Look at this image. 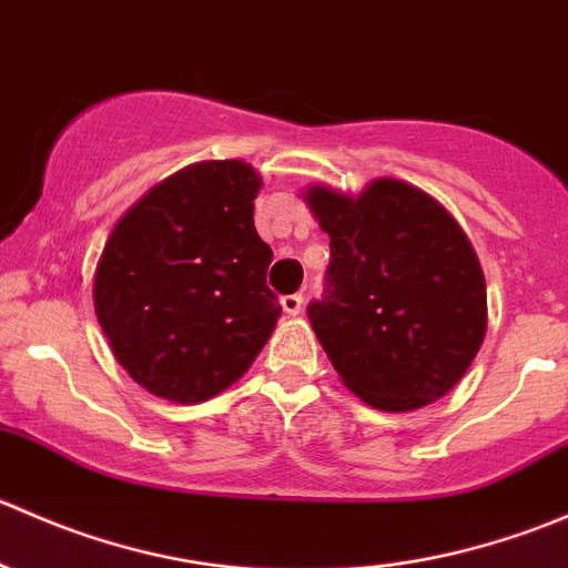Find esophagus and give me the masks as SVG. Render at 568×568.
I'll use <instances>...</instances> for the list:
<instances>
[{"instance_id":"esophagus-1","label":"esophagus","mask_w":568,"mask_h":568,"mask_svg":"<svg viewBox=\"0 0 568 568\" xmlns=\"http://www.w3.org/2000/svg\"><path fill=\"white\" fill-rule=\"evenodd\" d=\"M280 305H283V311L288 313V316H296V313L302 311V305H305V296H302V294H285L283 300H280Z\"/></svg>"}]
</instances>
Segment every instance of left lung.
Wrapping results in <instances>:
<instances>
[{
	"instance_id": "obj_1",
	"label": "left lung",
	"mask_w": 568,
	"mask_h": 568,
	"mask_svg": "<svg viewBox=\"0 0 568 568\" xmlns=\"http://www.w3.org/2000/svg\"><path fill=\"white\" fill-rule=\"evenodd\" d=\"M307 205L329 233L307 318L343 385L385 412L443 398L486 335L484 272L454 216L393 178L359 197L313 186Z\"/></svg>"
}]
</instances>
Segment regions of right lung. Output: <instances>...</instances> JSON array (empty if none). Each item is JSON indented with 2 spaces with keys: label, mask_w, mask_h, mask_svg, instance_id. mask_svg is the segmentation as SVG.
Listing matches in <instances>:
<instances>
[{
  "label": "right lung",
  "mask_w": 568,
  "mask_h": 568,
  "mask_svg": "<svg viewBox=\"0 0 568 568\" xmlns=\"http://www.w3.org/2000/svg\"><path fill=\"white\" fill-rule=\"evenodd\" d=\"M261 178L200 162L153 186L114 225L95 272V316L118 363L159 398L197 404L231 387L277 324L272 247L252 211Z\"/></svg>",
  "instance_id": "obj_1"
}]
</instances>
